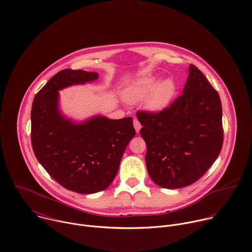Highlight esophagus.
<instances>
[{"label":"esophagus","instance_id":"obj_1","mask_svg":"<svg viewBox=\"0 0 252 252\" xmlns=\"http://www.w3.org/2000/svg\"><path fill=\"white\" fill-rule=\"evenodd\" d=\"M133 126H134V128H135V131L138 133L139 130H140V128H141V125L139 124V122H138L136 119L133 120Z\"/></svg>","mask_w":252,"mask_h":252}]
</instances>
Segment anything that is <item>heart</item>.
Listing matches in <instances>:
<instances>
[{
    "label": "heart",
    "instance_id": "heart-1",
    "mask_svg": "<svg viewBox=\"0 0 252 252\" xmlns=\"http://www.w3.org/2000/svg\"><path fill=\"white\" fill-rule=\"evenodd\" d=\"M156 76H145L129 85L123 93L124 98L127 102H137L146 98L147 109L152 112H159L169 104L175 94V84L171 79H165L157 86Z\"/></svg>",
    "mask_w": 252,
    "mask_h": 252
}]
</instances>
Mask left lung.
Returning <instances> with one entry per match:
<instances>
[{
  "label": "left lung",
  "mask_w": 252,
  "mask_h": 252,
  "mask_svg": "<svg viewBox=\"0 0 252 252\" xmlns=\"http://www.w3.org/2000/svg\"><path fill=\"white\" fill-rule=\"evenodd\" d=\"M146 163L155 184L181 189L199 179L220 154L222 106L219 93L193 64L183 94L158 113L139 111Z\"/></svg>",
  "instance_id": "obj_1"
}]
</instances>
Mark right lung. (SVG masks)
I'll return each instance as SVG.
<instances>
[{
    "label": "right lung",
    "mask_w": 252,
    "mask_h": 252,
    "mask_svg": "<svg viewBox=\"0 0 252 252\" xmlns=\"http://www.w3.org/2000/svg\"><path fill=\"white\" fill-rule=\"evenodd\" d=\"M97 78V73L83 69L59 71L35 94L31 112L35 158L58 184L83 194L101 191L112 184L135 135L132 118L97 116L76 124L60 112V90Z\"/></svg>",
    "instance_id": "obj_1"
}]
</instances>
